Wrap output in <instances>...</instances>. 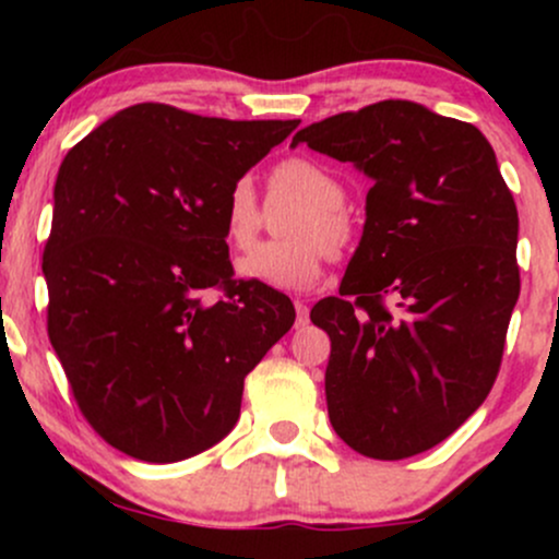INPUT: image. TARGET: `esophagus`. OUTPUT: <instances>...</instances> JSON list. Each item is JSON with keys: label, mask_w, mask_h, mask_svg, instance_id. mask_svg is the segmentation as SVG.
Segmentation results:
<instances>
[{"label": "esophagus", "mask_w": 559, "mask_h": 559, "mask_svg": "<svg viewBox=\"0 0 559 559\" xmlns=\"http://www.w3.org/2000/svg\"><path fill=\"white\" fill-rule=\"evenodd\" d=\"M294 310H297V325L307 323V316H310V307H307V299L297 297L294 299Z\"/></svg>", "instance_id": "1"}]
</instances>
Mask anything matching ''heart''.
I'll list each match as a JSON object with an SVG mask.
<instances>
[{"label":"heart","instance_id":"obj_1","mask_svg":"<svg viewBox=\"0 0 559 559\" xmlns=\"http://www.w3.org/2000/svg\"><path fill=\"white\" fill-rule=\"evenodd\" d=\"M271 183L275 191L297 197L307 207L294 215L286 234L294 239L267 241L249 249L239 260V273L247 281L278 292H305L316 286L333 249L344 247L349 239V223L342 215L344 183L325 165L307 157H292L273 170ZM223 228L234 247H249L260 230V207L254 183L247 176L230 183L226 207H223Z\"/></svg>","mask_w":559,"mask_h":559}]
</instances>
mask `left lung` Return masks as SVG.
I'll use <instances>...</instances> for the list:
<instances>
[{
  "label": "left lung",
  "mask_w": 559,
  "mask_h": 559,
  "mask_svg": "<svg viewBox=\"0 0 559 559\" xmlns=\"http://www.w3.org/2000/svg\"><path fill=\"white\" fill-rule=\"evenodd\" d=\"M299 144L373 181L338 297L310 312L331 336V426L365 457H413L457 431L499 373L521 294L515 202L484 133L418 102L333 115Z\"/></svg>",
  "instance_id": "left-lung-1"
}]
</instances>
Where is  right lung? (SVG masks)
<instances>
[{
  "mask_svg": "<svg viewBox=\"0 0 559 559\" xmlns=\"http://www.w3.org/2000/svg\"><path fill=\"white\" fill-rule=\"evenodd\" d=\"M297 126L144 102L62 159L41 265L49 342L81 413L120 452L178 463L226 439L243 378L294 325L286 294L234 281L223 207ZM213 285L227 297L204 300Z\"/></svg>",
  "mask_w": 559,
  "mask_h": 559,
  "instance_id": "1",
  "label": "right lung"
}]
</instances>
